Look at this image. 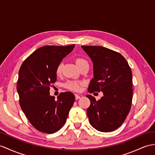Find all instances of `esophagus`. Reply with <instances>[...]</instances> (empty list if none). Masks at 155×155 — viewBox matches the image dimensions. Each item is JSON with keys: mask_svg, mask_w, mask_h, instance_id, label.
I'll list each match as a JSON object with an SVG mask.
<instances>
[{"mask_svg": "<svg viewBox=\"0 0 155 155\" xmlns=\"http://www.w3.org/2000/svg\"><path fill=\"white\" fill-rule=\"evenodd\" d=\"M75 99L78 100V99H80V98H81V97L80 95H77V94H75Z\"/></svg>", "mask_w": 155, "mask_h": 155, "instance_id": "obj_1", "label": "esophagus"}]
</instances>
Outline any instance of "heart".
I'll use <instances>...</instances> for the list:
<instances>
[{"instance_id": "1", "label": "heart", "mask_w": 155, "mask_h": 155, "mask_svg": "<svg viewBox=\"0 0 155 155\" xmlns=\"http://www.w3.org/2000/svg\"><path fill=\"white\" fill-rule=\"evenodd\" d=\"M75 63H76L77 66H78L79 68H81V66H84L85 64H88V62L86 60L83 58H77L75 59ZM62 63H60L56 66V75H60L62 72ZM82 83L80 81H69L67 83H66L64 86L65 87L68 89L70 91H80L81 89V86L82 85Z\"/></svg>"}]
</instances>
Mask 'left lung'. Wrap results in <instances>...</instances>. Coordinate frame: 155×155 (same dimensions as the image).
Masks as SVG:
<instances>
[{
	"label": "left lung",
	"instance_id": "left-lung-1",
	"mask_svg": "<svg viewBox=\"0 0 155 155\" xmlns=\"http://www.w3.org/2000/svg\"><path fill=\"white\" fill-rule=\"evenodd\" d=\"M93 63L94 78L88 91L103 93L99 101L87 95L91 101L87 110L95 129L112 131L122 125L131 109L133 89L132 73L127 60L118 52L101 46H81Z\"/></svg>",
	"mask_w": 155,
	"mask_h": 155
}]
</instances>
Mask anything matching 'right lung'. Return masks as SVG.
Segmentation results:
<instances>
[{"label": "right lung", "instance_id": "1", "mask_svg": "<svg viewBox=\"0 0 155 155\" xmlns=\"http://www.w3.org/2000/svg\"><path fill=\"white\" fill-rule=\"evenodd\" d=\"M74 47H40L24 60L19 70L17 91L20 107L31 125L43 133L53 134L62 128L73 106L72 93H60L56 101L49 91L56 81V66Z\"/></svg>", "mask_w": 155, "mask_h": 155}]
</instances>
